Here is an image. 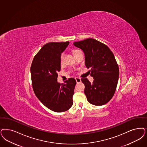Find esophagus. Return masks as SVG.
<instances>
[{"label":"esophagus","mask_w":147,"mask_h":147,"mask_svg":"<svg viewBox=\"0 0 147 147\" xmlns=\"http://www.w3.org/2000/svg\"><path fill=\"white\" fill-rule=\"evenodd\" d=\"M75 79H76V82H77V83H79V82H81V78H78V77H76V78H75Z\"/></svg>","instance_id":"esophagus-1"}]
</instances>
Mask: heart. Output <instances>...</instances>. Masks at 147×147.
Segmentation results:
<instances>
[{
	"instance_id": "b5f03b06",
	"label": "heart",
	"mask_w": 147,
	"mask_h": 147,
	"mask_svg": "<svg viewBox=\"0 0 147 147\" xmlns=\"http://www.w3.org/2000/svg\"><path fill=\"white\" fill-rule=\"evenodd\" d=\"M80 50H78V49H74L73 51H72V53H73V55H76V53L78 52V51H79ZM62 62H63V55H62L61 56V58H60V63H61V64L62 63Z\"/></svg>"
}]
</instances>
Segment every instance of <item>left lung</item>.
<instances>
[{
    "label": "left lung",
    "instance_id": "1",
    "mask_svg": "<svg viewBox=\"0 0 147 147\" xmlns=\"http://www.w3.org/2000/svg\"><path fill=\"white\" fill-rule=\"evenodd\" d=\"M73 45L83 51L85 66L91 68L93 82L87 78L81 79L87 100L94 105L105 104L113 96L119 78L115 56L107 46L92 38L75 42Z\"/></svg>",
    "mask_w": 147,
    "mask_h": 147
}]
</instances>
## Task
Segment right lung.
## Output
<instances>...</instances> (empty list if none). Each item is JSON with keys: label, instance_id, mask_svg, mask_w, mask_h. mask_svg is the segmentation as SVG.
I'll use <instances>...</instances> for the list:
<instances>
[{"label": "right lung", "instance_id": "add662e5", "mask_svg": "<svg viewBox=\"0 0 147 147\" xmlns=\"http://www.w3.org/2000/svg\"><path fill=\"white\" fill-rule=\"evenodd\" d=\"M69 43H47L34 57L31 66L32 88L36 96L45 107L56 112L66 111L73 105L76 79L69 78L62 84L57 82L61 54Z\"/></svg>", "mask_w": 147, "mask_h": 147}]
</instances>
